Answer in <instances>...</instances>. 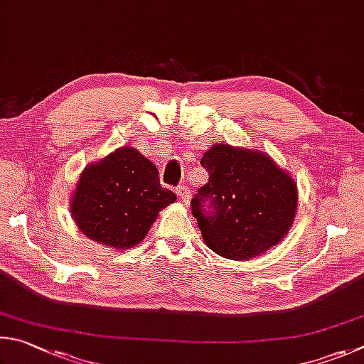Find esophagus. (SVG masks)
<instances>
[{
    "label": "esophagus",
    "instance_id": "esophagus-1",
    "mask_svg": "<svg viewBox=\"0 0 364 364\" xmlns=\"http://www.w3.org/2000/svg\"><path fill=\"white\" fill-rule=\"evenodd\" d=\"M177 196H178V200H181L182 203H187L190 201V190H188V187H186V186H182V187H178L177 188Z\"/></svg>",
    "mask_w": 364,
    "mask_h": 364
}]
</instances>
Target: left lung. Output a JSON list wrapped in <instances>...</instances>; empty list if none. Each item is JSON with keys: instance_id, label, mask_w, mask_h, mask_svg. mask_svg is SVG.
<instances>
[{"instance_id": "8db88e82", "label": "left lung", "mask_w": 364, "mask_h": 364, "mask_svg": "<svg viewBox=\"0 0 364 364\" xmlns=\"http://www.w3.org/2000/svg\"><path fill=\"white\" fill-rule=\"evenodd\" d=\"M201 166L209 181L192 200V213L209 250L251 260L282 243L294 224L297 183L265 151L214 144ZM215 209L202 213L204 201Z\"/></svg>"}]
</instances>
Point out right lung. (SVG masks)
<instances>
[{
	"label": "right lung",
	"instance_id": "obj_1",
	"mask_svg": "<svg viewBox=\"0 0 364 364\" xmlns=\"http://www.w3.org/2000/svg\"><path fill=\"white\" fill-rule=\"evenodd\" d=\"M159 172L134 146L87 164L70 196V213L89 240L126 251L144 241L158 213L177 200L159 186Z\"/></svg>",
	"mask_w": 364,
	"mask_h": 364
}]
</instances>
